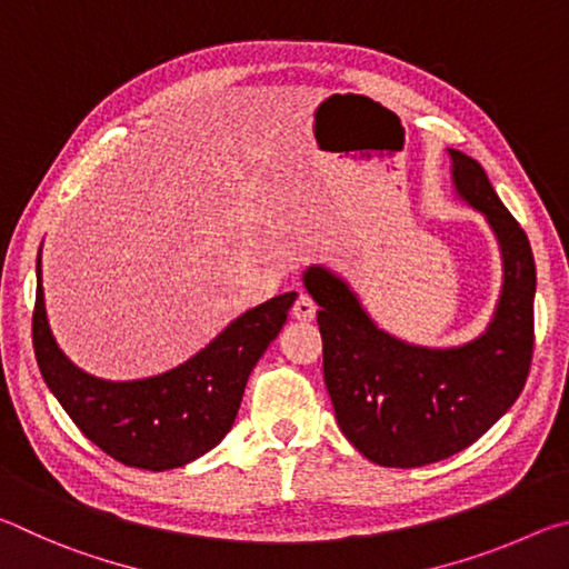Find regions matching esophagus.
Instances as JSON below:
<instances>
[{
  "label": "esophagus",
  "mask_w": 569,
  "mask_h": 569,
  "mask_svg": "<svg viewBox=\"0 0 569 569\" xmlns=\"http://www.w3.org/2000/svg\"><path fill=\"white\" fill-rule=\"evenodd\" d=\"M293 319H298V321L316 319V303L308 293H298L296 303H293Z\"/></svg>",
  "instance_id": "34e87169"
}]
</instances>
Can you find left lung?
<instances>
[{
  "label": "left lung",
  "mask_w": 569,
  "mask_h": 569,
  "mask_svg": "<svg viewBox=\"0 0 569 569\" xmlns=\"http://www.w3.org/2000/svg\"><path fill=\"white\" fill-rule=\"evenodd\" d=\"M459 200L485 216L502 253L492 321L459 346H421L383 331L346 278L308 266L303 286L319 303L323 381L343 437L381 467L447 459L505 417L525 389L535 346V256L525 230L485 168L447 148Z\"/></svg>",
  "instance_id": "8db88e82"
}]
</instances>
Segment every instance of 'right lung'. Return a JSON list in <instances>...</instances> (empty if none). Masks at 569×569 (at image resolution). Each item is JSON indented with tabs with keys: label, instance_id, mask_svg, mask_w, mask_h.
<instances>
[{
	"label": "right lung",
	"instance_id": "1",
	"mask_svg": "<svg viewBox=\"0 0 569 569\" xmlns=\"http://www.w3.org/2000/svg\"><path fill=\"white\" fill-rule=\"evenodd\" d=\"M296 296L281 293L240 313L176 369L108 381L82 371L57 346L47 321L40 248L32 316L37 366L77 429L104 455L148 471L178 469L218 447L233 427L250 371L283 329Z\"/></svg>",
	"mask_w": 569,
	"mask_h": 569
}]
</instances>
